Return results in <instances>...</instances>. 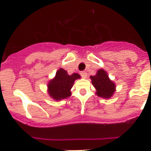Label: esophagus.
<instances>
[{
  "instance_id": "34e87169",
  "label": "esophagus",
  "mask_w": 151,
  "mask_h": 151,
  "mask_svg": "<svg viewBox=\"0 0 151 151\" xmlns=\"http://www.w3.org/2000/svg\"><path fill=\"white\" fill-rule=\"evenodd\" d=\"M80 74H81L82 77L83 78H87V73H86V71H82L81 73H80Z\"/></svg>"
}]
</instances>
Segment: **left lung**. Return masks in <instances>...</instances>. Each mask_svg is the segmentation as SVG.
Masks as SVG:
<instances>
[{
	"label": "left lung",
	"instance_id": "obj_1",
	"mask_svg": "<svg viewBox=\"0 0 151 151\" xmlns=\"http://www.w3.org/2000/svg\"><path fill=\"white\" fill-rule=\"evenodd\" d=\"M92 84L96 89V94L102 98L109 99L116 90L115 82L111 80L108 73L103 69H99L95 76H90Z\"/></svg>",
	"mask_w": 151,
	"mask_h": 151
}]
</instances>
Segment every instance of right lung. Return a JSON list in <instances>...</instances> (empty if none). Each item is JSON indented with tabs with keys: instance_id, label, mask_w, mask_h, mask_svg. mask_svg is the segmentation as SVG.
I'll return each instance as SVG.
<instances>
[{
	"instance_id": "right-lung-1",
	"label": "right lung",
	"mask_w": 151,
	"mask_h": 151,
	"mask_svg": "<svg viewBox=\"0 0 151 151\" xmlns=\"http://www.w3.org/2000/svg\"><path fill=\"white\" fill-rule=\"evenodd\" d=\"M81 78L78 73L69 75L67 71L60 68L56 71L55 77L49 80L47 84L49 96L55 101L69 98L71 96V89L76 80Z\"/></svg>"
}]
</instances>
